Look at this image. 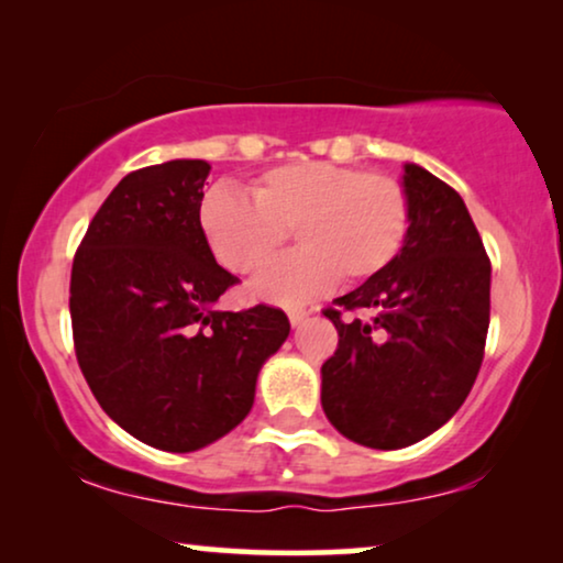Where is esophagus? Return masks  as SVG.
I'll list each match as a JSON object with an SVG mask.
<instances>
[{"label":"esophagus","mask_w":563,"mask_h":563,"mask_svg":"<svg viewBox=\"0 0 563 563\" xmlns=\"http://www.w3.org/2000/svg\"><path fill=\"white\" fill-rule=\"evenodd\" d=\"M289 314V322H291V325H302V322H305V318H307V314H310V312H307V310H302V307H291V310L287 312Z\"/></svg>","instance_id":"obj_1"}]
</instances>
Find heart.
Here are the masks:
<instances>
[{
  "instance_id": "b5f03b06",
  "label": "heart",
  "mask_w": 563,
  "mask_h": 563,
  "mask_svg": "<svg viewBox=\"0 0 563 563\" xmlns=\"http://www.w3.org/2000/svg\"><path fill=\"white\" fill-rule=\"evenodd\" d=\"M249 195L212 187L199 205V225L222 266L235 274L264 268L295 230V253L251 284L268 302L299 305L384 272L410 228L407 191L387 174H364L330 161H291L268 168Z\"/></svg>"
}]
</instances>
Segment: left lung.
Instances as JSON below:
<instances>
[{"label": "left lung", "instance_id": "8db88e82", "mask_svg": "<svg viewBox=\"0 0 563 563\" xmlns=\"http://www.w3.org/2000/svg\"><path fill=\"white\" fill-rule=\"evenodd\" d=\"M402 187V251L328 307L338 349L320 368L330 426L379 451L418 443L456 415L489 328L492 266L464 199L418 164H405ZM343 309L365 314L341 321Z\"/></svg>", "mask_w": 563, "mask_h": 563}]
</instances>
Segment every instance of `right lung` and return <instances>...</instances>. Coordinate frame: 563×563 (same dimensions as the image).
I'll return each instance as SVG.
<instances>
[{
    "mask_svg": "<svg viewBox=\"0 0 563 563\" xmlns=\"http://www.w3.org/2000/svg\"><path fill=\"white\" fill-rule=\"evenodd\" d=\"M210 164L176 158L128 174L89 222L71 268L76 358L91 395L153 449L189 453L251 412L287 314L214 307L238 282L199 225Z\"/></svg>",
    "mask_w": 563,
    "mask_h": 563,
    "instance_id": "1",
    "label": "right lung"
}]
</instances>
